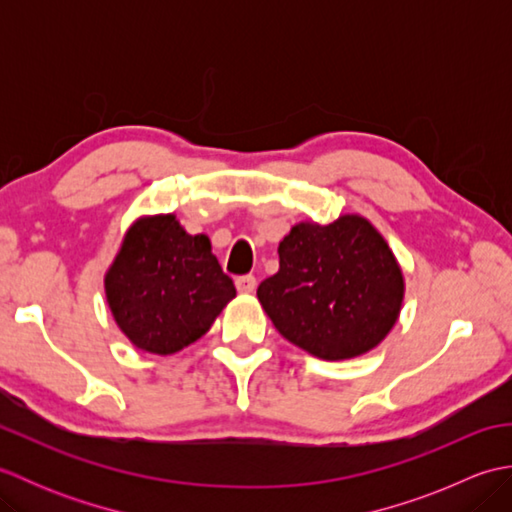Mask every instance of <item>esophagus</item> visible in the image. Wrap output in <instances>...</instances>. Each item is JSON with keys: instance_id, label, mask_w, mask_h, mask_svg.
<instances>
[{"instance_id": "obj_1", "label": "esophagus", "mask_w": 512, "mask_h": 512, "mask_svg": "<svg viewBox=\"0 0 512 512\" xmlns=\"http://www.w3.org/2000/svg\"><path fill=\"white\" fill-rule=\"evenodd\" d=\"M235 286H237V290L239 292H255V288H257V279H255V275H242V277H237L235 279Z\"/></svg>"}]
</instances>
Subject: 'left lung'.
I'll return each instance as SVG.
<instances>
[{
    "label": "left lung",
    "mask_w": 512,
    "mask_h": 512,
    "mask_svg": "<svg viewBox=\"0 0 512 512\" xmlns=\"http://www.w3.org/2000/svg\"><path fill=\"white\" fill-rule=\"evenodd\" d=\"M279 273L257 288L279 334L325 361L361 356L396 323L402 273L376 228L358 215L301 222L279 244Z\"/></svg>",
    "instance_id": "left-lung-1"
}]
</instances>
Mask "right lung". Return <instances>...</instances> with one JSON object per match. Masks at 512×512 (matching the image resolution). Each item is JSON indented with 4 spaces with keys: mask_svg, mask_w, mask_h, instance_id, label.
<instances>
[{
    "mask_svg": "<svg viewBox=\"0 0 512 512\" xmlns=\"http://www.w3.org/2000/svg\"><path fill=\"white\" fill-rule=\"evenodd\" d=\"M105 295L127 339L173 354L211 328L235 297L206 235H189L173 215L138 220L105 275Z\"/></svg>",
    "mask_w": 512,
    "mask_h": 512,
    "instance_id": "add662e5",
    "label": "right lung"
}]
</instances>
